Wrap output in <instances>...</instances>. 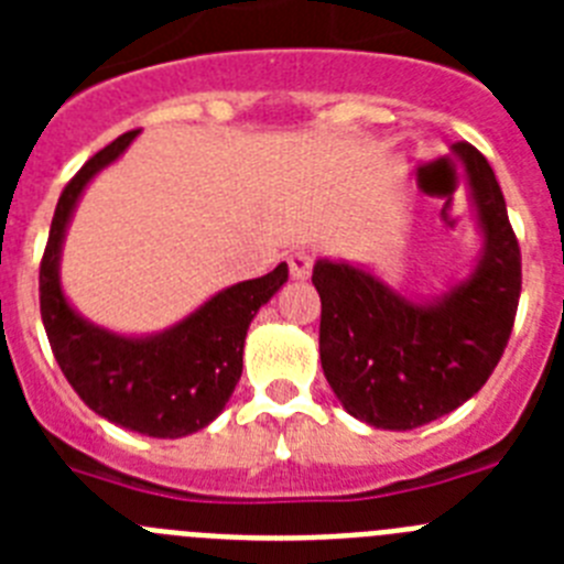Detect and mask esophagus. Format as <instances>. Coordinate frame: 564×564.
Returning <instances> with one entry per match:
<instances>
[{
  "label": "esophagus",
  "mask_w": 564,
  "mask_h": 564,
  "mask_svg": "<svg viewBox=\"0 0 564 564\" xmlns=\"http://www.w3.org/2000/svg\"><path fill=\"white\" fill-rule=\"evenodd\" d=\"M288 265H291V276L293 279H307V276H311L313 257L307 251H293L291 257H288Z\"/></svg>",
  "instance_id": "1"
}]
</instances>
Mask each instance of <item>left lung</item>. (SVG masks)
Segmentation results:
<instances>
[{"mask_svg": "<svg viewBox=\"0 0 564 564\" xmlns=\"http://www.w3.org/2000/svg\"><path fill=\"white\" fill-rule=\"evenodd\" d=\"M455 154L482 234L466 279L415 302L350 262L313 265L322 370L344 410L376 430H417L457 410L495 372L514 327L522 265L506 197L471 143Z\"/></svg>", "mask_w": 564, "mask_h": 564, "instance_id": "8db88e82", "label": "left lung"}]
</instances>
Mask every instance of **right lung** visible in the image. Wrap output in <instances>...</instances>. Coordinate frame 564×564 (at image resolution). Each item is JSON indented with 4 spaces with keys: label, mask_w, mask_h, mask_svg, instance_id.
<instances>
[{
    "label": "right lung",
    "mask_w": 564,
    "mask_h": 564,
    "mask_svg": "<svg viewBox=\"0 0 564 564\" xmlns=\"http://www.w3.org/2000/svg\"><path fill=\"white\" fill-rule=\"evenodd\" d=\"M115 138L93 154L58 197L39 268V302L50 347L69 387L96 415L147 437H186L226 410L242 376L246 333L257 311L288 282V265L214 293L183 322L152 336H121L98 327L62 291L64 234L87 183L134 141Z\"/></svg>",
    "instance_id": "add662e5"
}]
</instances>
